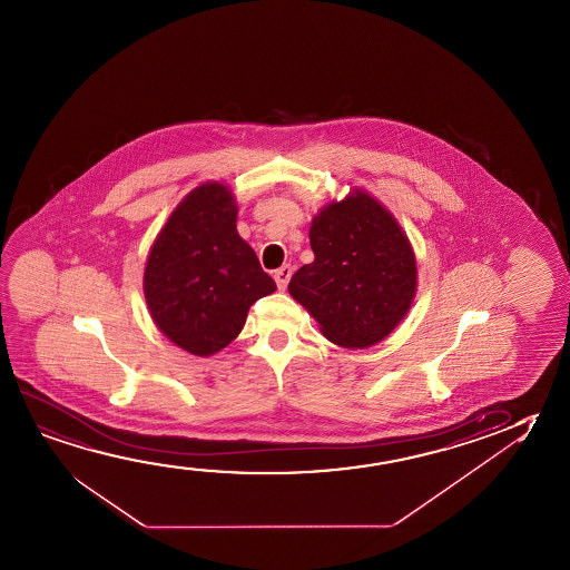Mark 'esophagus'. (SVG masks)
<instances>
[{
    "label": "esophagus",
    "instance_id": "esophagus-1",
    "mask_svg": "<svg viewBox=\"0 0 570 570\" xmlns=\"http://www.w3.org/2000/svg\"><path fill=\"white\" fill-rule=\"evenodd\" d=\"M289 276H292V266L289 264H284L282 268L274 272V281H276V286L281 289H286L288 286Z\"/></svg>",
    "mask_w": 570,
    "mask_h": 570
}]
</instances>
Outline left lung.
<instances>
[{
	"instance_id": "1",
	"label": "left lung",
	"mask_w": 570,
	"mask_h": 570,
	"mask_svg": "<svg viewBox=\"0 0 570 570\" xmlns=\"http://www.w3.org/2000/svg\"><path fill=\"white\" fill-rule=\"evenodd\" d=\"M314 263L288 284L335 345L365 350L403 322L416 294V258L393 215L363 189L327 203L309 227Z\"/></svg>"
}]
</instances>
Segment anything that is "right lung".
Wrapping results in <instances>:
<instances>
[{
    "instance_id": "1",
    "label": "right lung",
    "mask_w": 570,
    "mask_h": 570,
    "mask_svg": "<svg viewBox=\"0 0 570 570\" xmlns=\"http://www.w3.org/2000/svg\"><path fill=\"white\" fill-rule=\"evenodd\" d=\"M237 210L227 185H199L169 215L148 254L149 316L191 355L209 357L227 347L254 302L276 289L237 233Z\"/></svg>"
}]
</instances>
